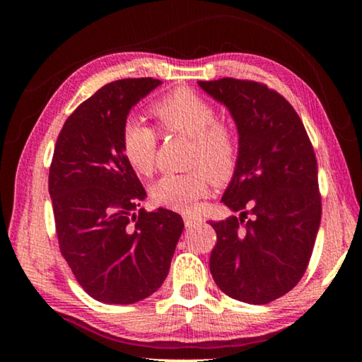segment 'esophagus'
Masks as SVG:
<instances>
[{
	"label": "esophagus",
	"mask_w": 362,
	"mask_h": 362,
	"mask_svg": "<svg viewBox=\"0 0 362 362\" xmlns=\"http://www.w3.org/2000/svg\"><path fill=\"white\" fill-rule=\"evenodd\" d=\"M199 222H202L201 217L191 216V214H186V216H185V224H186V227H194V226L199 224Z\"/></svg>",
	"instance_id": "esophagus-1"
}]
</instances>
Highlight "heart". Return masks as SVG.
<instances>
[{"mask_svg":"<svg viewBox=\"0 0 362 362\" xmlns=\"http://www.w3.org/2000/svg\"><path fill=\"white\" fill-rule=\"evenodd\" d=\"M153 113L163 128L192 138L189 166L194 170L160 177L151 187V197L163 207L189 212L209 194L212 180L222 182L232 176L239 158V141L229 127L217 122L216 108L187 88H177L156 100ZM156 150L158 136L150 125L136 117L123 123V156L138 175H151Z\"/></svg>","mask_w":362,"mask_h":362,"instance_id":"heart-1","label":"heart"}]
</instances>
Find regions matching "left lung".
Returning <instances> with one entry per match:
<instances>
[{
  "label": "left lung",
  "instance_id": "obj_1",
  "mask_svg": "<svg viewBox=\"0 0 362 362\" xmlns=\"http://www.w3.org/2000/svg\"><path fill=\"white\" fill-rule=\"evenodd\" d=\"M197 83L229 110L239 133V158L221 201L240 214L211 222L212 279L230 298L270 303L303 276L320 229L313 146L295 108L264 83Z\"/></svg>",
  "mask_w": 362,
  "mask_h": 362
}]
</instances>
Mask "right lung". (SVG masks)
Masks as SVG:
<instances>
[{
	"label": "right lung",
	"mask_w": 362,
	"mask_h": 362,
	"mask_svg": "<svg viewBox=\"0 0 362 362\" xmlns=\"http://www.w3.org/2000/svg\"><path fill=\"white\" fill-rule=\"evenodd\" d=\"M161 86L122 78L81 103L59 133L49 170L59 249L78 285L108 305L145 300L170 272L182 217L136 207L145 187L122 151V128L141 98Z\"/></svg>",
	"instance_id": "add662e5"
}]
</instances>
